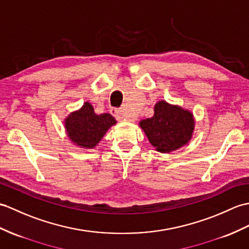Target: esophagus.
I'll use <instances>...</instances> for the list:
<instances>
[{"label":"esophagus","mask_w":249,"mask_h":249,"mask_svg":"<svg viewBox=\"0 0 249 249\" xmlns=\"http://www.w3.org/2000/svg\"><path fill=\"white\" fill-rule=\"evenodd\" d=\"M110 113L113 115V117H115L120 121H132L128 117V115L125 114L122 109H120V108H111L110 109Z\"/></svg>","instance_id":"obj_1"}]
</instances>
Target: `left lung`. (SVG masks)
I'll return each mask as SVG.
<instances>
[{"instance_id":"8db88e82","label":"left lung","mask_w":249,"mask_h":249,"mask_svg":"<svg viewBox=\"0 0 249 249\" xmlns=\"http://www.w3.org/2000/svg\"><path fill=\"white\" fill-rule=\"evenodd\" d=\"M140 126L158 152L170 153L189 142L194 120L191 112L161 101L156 104L153 118L141 121Z\"/></svg>"}]
</instances>
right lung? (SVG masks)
<instances>
[{
	"instance_id": "obj_1",
	"label": "right lung",
	"mask_w": 249,
	"mask_h": 249,
	"mask_svg": "<svg viewBox=\"0 0 249 249\" xmlns=\"http://www.w3.org/2000/svg\"><path fill=\"white\" fill-rule=\"evenodd\" d=\"M115 123L117 121L110 113L95 114L93 107L87 102L79 111L67 118L66 128L69 137L77 145L92 148Z\"/></svg>"
}]
</instances>
